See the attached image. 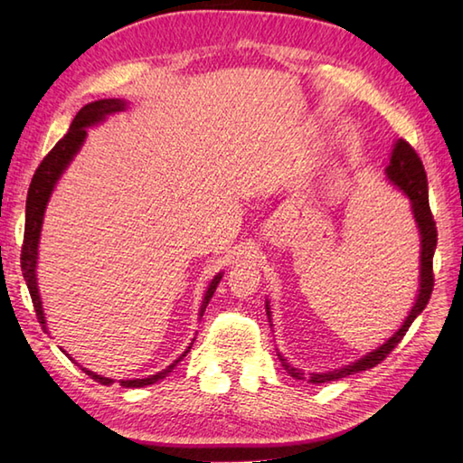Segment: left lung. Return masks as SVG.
Returning a JSON list of instances; mask_svg holds the SVG:
<instances>
[{
	"instance_id": "left-lung-1",
	"label": "left lung",
	"mask_w": 463,
	"mask_h": 463,
	"mask_svg": "<svg viewBox=\"0 0 463 463\" xmlns=\"http://www.w3.org/2000/svg\"><path fill=\"white\" fill-rule=\"evenodd\" d=\"M386 173H388V179L394 183L398 189L410 199L411 213H414V219L418 222L420 237H421L420 294H418V300L414 304V308H411V312L408 314V318H406L404 324H402V328L386 344H382L378 350L366 354V356L360 358L358 362L350 364V366H346V368L332 370V372H320V373H308V376H307V373H304L302 370L290 366V364L279 354L284 370H287L292 378L308 380L312 383H326V382L346 378V376H350V373L373 368L376 364H380L392 350L398 346L402 338L406 336V332L411 326V322H414L418 314L426 308V304L431 297V290H434V250H436V244H438V229H436L434 214H431V211H430L428 176H426V171H424V165H421V159L418 156V153L414 151V146H411L408 141L400 139L394 146V153H392V159H390ZM267 314H269V322H270L269 304H267Z\"/></svg>"
}]
</instances>
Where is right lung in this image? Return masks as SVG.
I'll list each match as a JSON object with an SVG mask.
<instances>
[{
  "mask_svg": "<svg viewBox=\"0 0 463 463\" xmlns=\"http://www.w3.org/2000/svg\"><path fill=\"white\" fill-rule=\"evenodd\" d=\"M123 109H125V101H121V99H101V101L85 105L83 109H80V113L75 115V119H73L71 127H69V131L63 135V139H59L53 149L43 156L42 165L37 166V171L33 175L32 184H29L27 203H25V231H24V244H22V270H24V279L27 282L29 294H32V302H33V308H35V314H37V320L42 322L43 328H45V317H43L42 300H39V292H37L35 264H37L39 232H42L43 213H45V204L49 201V194H52L57 179L65 171V166L69 165V161L73 159V155L80 151V146L83 145V139L87 135L85 127H90L97 121L105 119V115L123 111ZM221 279H222V274H216L213 282L209 284V290H206L203 307H201V317H203V312L206 308V304H209V300L213 298L216 287H219ZM189 350H191V346H189ZM189 350H186V352H189ZM186 352L183 354V356H186ZM67 356H69V354H67ZM183 356L179 360H175L166 370L155 373V376L137 378V380H119V383L123 388L149 386V383L163 380L166 373H169L176 366V364L183 360ZM69 360H71V356H69ZM81 370L87 373V376H91L95 382L105 383V386L113 383L111 378L97 376V373H93L91 370H87V368H81Z\"/></svg>",
  "mask_w": 463,
  "mask_h": 463,
  "instance_id": "obj_1",
  "label": "right lung"
}]
</instances>
